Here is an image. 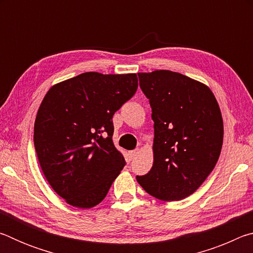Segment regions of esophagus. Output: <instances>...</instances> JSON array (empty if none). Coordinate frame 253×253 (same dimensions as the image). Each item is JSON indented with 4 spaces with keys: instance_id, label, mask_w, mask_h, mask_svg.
<instances>
[{
    "instance_id": "esophagus-1",
    "label": "esophagus",
    "mask_w": 253,
    "mask_h": 253,
    "mask_svg": "<svg viewBox=\"0 0 253 253\" xmlns=\"http://www.w3.org/2000/svg\"><path fill=\"white\" fill-rule=\"evenodd\" d=\"M137 154H138V149H135V151H130L129 152V157L131 160H134V158L137 156Z\"/></svg>"
}]
</instances>
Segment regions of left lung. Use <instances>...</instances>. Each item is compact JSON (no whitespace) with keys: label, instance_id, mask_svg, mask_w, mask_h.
I'll return each instance as SVG.
<instances>
[{"label":"left lung","instance_id":"1","mask_svg":"<svg viewBox=\"0 0 253 253\" xmlns=\"http://www.w3.org/2000/svg\"><path fill=\"white\" fill-rule=\"evenodd\" d=\"M154 122L153 166L136 179L148 194L165 202L198 190L219 160L223 121L207 84L170 70L139 72Z\"/></svg>","mask_w":253,"mask_h":253}]
</instances>
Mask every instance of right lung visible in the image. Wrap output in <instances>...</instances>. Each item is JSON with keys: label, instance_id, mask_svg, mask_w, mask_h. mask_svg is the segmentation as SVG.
<instances>
[{"label": "right lung", "instance_id": "1", "mask_svg": "<svg viewBox=\"0 0 253 253\" xmlns=\"http://www.w3.org/2000/svg\"><path fill=\"white\" fill-rule=\"evenodd\" d=\"M138 88L136 74L84 72L51 87L34 123V148L43 175L75 208L106 198L125 166L113 142V116Z\"/></svg>", "mask_w": 253, "mask_h": 253}]
</instances>
